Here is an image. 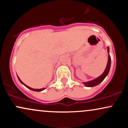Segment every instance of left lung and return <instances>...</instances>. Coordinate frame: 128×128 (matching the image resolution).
I'll return each instance as SVG.
<instances>
[{
    "mask_svg": "<svg viewBox=\"0 0 128 128\" xmlns=\"http://www.w3.org/2000/svg\"><path fill=\"white\" fill-rule=\"evenodd\" d=\"M109 48L108 47V53L109 54ZM110 67H111V57H110V55H108V63H107V65L106 67V68H105L104 72L101 74L99 77L97 78L94 80H90V81L86 82H83L84 84L86 86H88V87H92V86H94L99 85V84H100L103 80H104V79L105 78V77L108 75V73L110 72Z\"/></svg>",
    "mask_w": 128,
    "mask_h": 128,
    "instance_id": "obj_1",
    "label": "left lung"
}]
</instances>
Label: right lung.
Returning a JSON list of instances; mask_svg holds the SVG:
<instances>
[{
    "mask_svg": "<svg viewBox=\"0 0 128 128\" xmlns=\"http://www.w3.org/2000/svg\"><path fill=\"white\" fill-rule=\"evenodd\" d=\"M17 77H18V80H20V82H21V83L22 84H23V85H24V86H26V87H27L28 88H29V89L31 90H32V91H34V92H42V91L44 90L45 89V88H41V89H34V88H32L29 87V86H26V85L24 84L23 83V82H22L21 80H20V79L19 78H18V76H17Z\"/></svg>",
    "mask_w": 128,
    "mask_h": 128,
    "instance_id": "1",
    "label": "right lung"
}]
</instances>
